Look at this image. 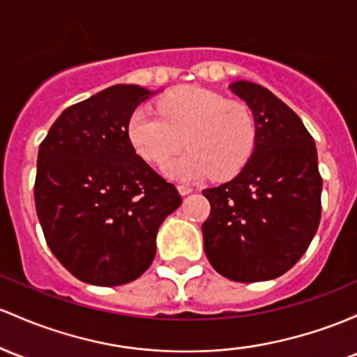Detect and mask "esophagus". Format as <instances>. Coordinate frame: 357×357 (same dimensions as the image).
I'll return each instance as SVG.
<instances>
[{
    "mask_svg": "<svg viewBox=\"0 0 357 357\" xmlns=\"http://www.w3.org/2000/svg\"><path fill=\"white\" fill-rule=\"evenodd\" d=\"M178 191H179V195H181V197H186V195H190L191 191H193V188L186 186V185H179Z\"/></svg>",
    "mask_w": 357,
    "mask_h": 357,
    "instance_id": "obj_1",
    "label": "esophagus"
}]
</instances>
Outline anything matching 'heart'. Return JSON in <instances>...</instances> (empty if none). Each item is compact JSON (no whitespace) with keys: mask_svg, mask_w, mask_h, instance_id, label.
Listing matches in <instances>:
<instances>
[{"mask_svg":"<svg viewBox=\"0 0 357 357\" xmlns=\"http://www.w3.org/2000/svg\"><path fill=\"white\" fill-rule=\"evenodd\" d=\"M130 146L149 164H162L183 142L188 151L164 164L172 179L193 181L211 174L227 179L242 171L256 146L248 108L202 88H183L159 103V113L137 108L127 123Z\"/></svg>","mask_w":357,"mask_h":357,"instance_id":"heart-1","label":"heart"}]
</instances>
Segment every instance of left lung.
I'll return each instance as SVG.
<instances>
[{
  "mask_svg": "<svg viewBox=\"0 0 357 357\" xmlns=\"http://www.w3.org/2000/svg\"><path fill=\"white\" fill-rule=\"evenodd\" d=\"M229 89L252 112L256 146L232 181L203 190L211 206L203 248L222 276L268 281L298 262L319 229L317 147L300 116L264 86L236 81Z\"/></svg>",
  "mask_w": 357,
  "mask_h": 357,
  "instance_id": "left-lung-1",
  "label": "left lung"
}]
</instances>
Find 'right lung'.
I'll use <instances>...</instances> for the list:
<instances>
[{"label": "right lung", "instance_id": "1", "mask_svg": "<svg viewBox=\"0 0 357 357\" xmlns=\"http://www.w3.org/2000/svg\"><path fill=\"white\" fill-rule=\"evenodd\" d=\"M155 93L109 86L66 108L38 149V220L54 256L84 283L137 280L154 261L160 223L181 205L127 139L130 115Z\"/></svg>", "mask_w": 357, "mask_h": 357}]
</instances>
